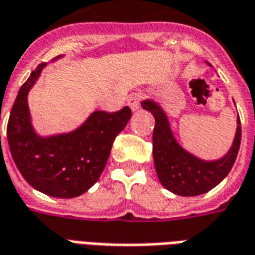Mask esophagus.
Returning a JSON list of instances; mask_svg holds the SVG:
<instances>
[{"label": "esophagus", "instance_id": "esophagus-1", "mask_svg": "<svg viewBox=\"0 0 255 255\" xmlns=\"http://www.w3.org/2000/svg\"><path fill=\"white\" fill-rule=\"evenodd\" d=\"M139 101H140V96L139 94H133V96H131L128 99V107L132 109V111H137L139 109Z\"/></svg>", "mask_w": 255, "mask_h": 255}]
</instances>
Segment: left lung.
I'll list each match as a JSON object with an SVG mask.
<instances>
[{
	"label": "left lung",
	"mask_w": 255,
	"mask_h": 255,
	"mask_svg": "<svg viewBox=\"0 0 255 255\" xmlns=\"http://www.w3.org/2000/svg\"><path fill=\"white\" fill-rule=\"evenodd\" d=\"M140 104L142 108L151 112L155 119L152 158L156 175L166 189L178 196H199L207 193L227 177L241 146L242 127L239 116L237 118V131L230 150L219 159L207 161L193 155L177 142L167 115L159 103L146 99Z\"/></svg>",
	"instance_id": "obj_1"
}]
</instances>
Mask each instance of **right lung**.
Returning a JSON list of instances; mask_svg holds the SVG:
<instances>
[{
    "instance_id": "right-lung-1",
    "label": "right lung",
    "mask_w": 255,
    "mask_h": 255,
    "mask_svg": "<svg viewBox=\"0 0 255 255\" xmlns=\"http://www.w3.org/2000/svg\"><path fill=\"white\" fill-rule=\"evenodd\" d=\"M46 66H37L18 90L7 122V143L17 169L32 188L51 197L73 199L99 181L113 140L132 113L128 107L115 113L94 111L70 132L41 136L32 124L28 93Z\"/></svg>"
}]
</instances>
